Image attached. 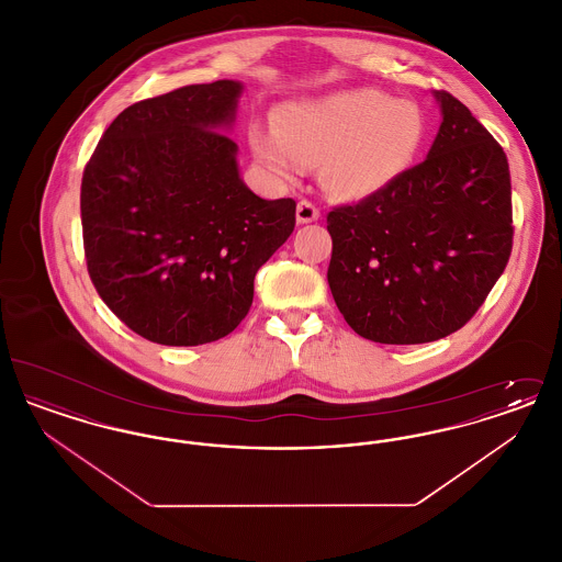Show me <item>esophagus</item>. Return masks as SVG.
<instances>
[{
    "instance_id": "1",
    "label": "esophagus",
    "mask_w": 562,
    "mask_h": 562,
    "mask_svg": "<svg viewBox=\"0 0 562 562\" xmlns=\"http://www.w3.org/2000/svg\"><path fill=\"white\" fill-rule=\"evenodd\" d=\"M321 218V211L318 206L312 202V200H301L296 204V223H312V221H318Z\"/></svg>"
}]
</instances>
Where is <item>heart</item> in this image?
<instances>
[{
  "mask_svg": "<svg viewBox=\"0 0 562 562\" xmlns=\"http://www.w3.org/2000/svg\"><path fill=\"white\" fill-rule=\"evenodd\" d=\"M426 138L422 109L411 101L358 88L278 111L276 126L255 124L257 158L282 179L321 164L324 188L360 198L387 186L419 154Z\"/></svg>",
  "mask_w": 562,
  "mask_h": 562,
  "instance_id": "1",
  "label": "heart"
}]
</instances>
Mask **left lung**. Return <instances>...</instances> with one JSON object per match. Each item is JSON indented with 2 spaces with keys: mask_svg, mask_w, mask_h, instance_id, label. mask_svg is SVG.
Instances as JSON below:
<instances>
[{
  "mask_svg": "<svg viewBox=\"0 0 562 562\" xmlns=\"http://www.w3.org/2000/svg\"><path fill=\"white\" fill-rule=\"evenodd\" d=\"M436 99L442 124L428 158L326 214L330 293L349 326L376 344H429L459 330L512 252L504 147L453 94Z\"/></svg>",
  "mask_w": 562,
  "mask_h": 562,
  "instance_id": "left-lung-1",
  "label": "left lung"
}]
</instances>
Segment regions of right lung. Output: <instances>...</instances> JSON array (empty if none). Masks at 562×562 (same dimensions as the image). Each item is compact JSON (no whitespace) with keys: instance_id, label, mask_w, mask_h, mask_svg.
I'll return each mask as SVG.
<instances>
[{"instance_id":"add662e5","label":"right lung","mask_w":562,"mask_h":562,"mask_svg":"<svg viewBox=\"0 0 562 562\" xmlns=\"http://www.w3.org/2000/svg\"><path fill=\"white\" fill-rule=\"evenodd\" d=\"M238 81L191 83L124 109L81 177L90 280L109 310L161 346L229 335L252 305L255 276L294 229L293 198L241 183Z\"/></svg>"}]
</instances>
